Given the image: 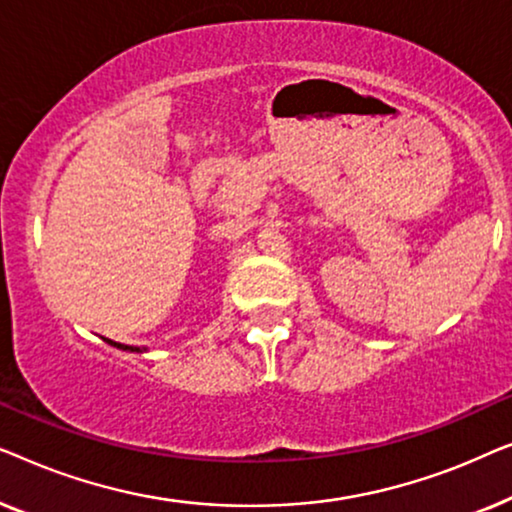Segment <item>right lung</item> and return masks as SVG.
I'll list each match as a JSON object with an SVG mask.
<instances>
[{"instance_id": "obj_1", "label": "right lung", "mask_w": 512, "mask_h": 512, "mask_svg": "<svg viewBox=\"0 0 512 512\" xmlns=\"http://www.w3.org/2000/svg\"><path fill=\"white\" fill-rule=\"evenodd\" d=\"M109 345H114V347H121V349H130V352H142V349H139V347H130V345H121V342H111V340H109Z\"/></svg>"}]
</instances>
